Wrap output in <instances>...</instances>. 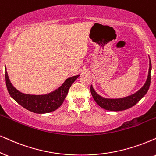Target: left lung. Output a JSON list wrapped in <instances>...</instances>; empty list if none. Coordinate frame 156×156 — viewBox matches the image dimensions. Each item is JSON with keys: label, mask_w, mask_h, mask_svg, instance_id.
I'll return each mask as SVG.
<instances>
[{"label": "left lung", "mask_w": 156, "mask_h": 156, "mask_svg": "<svg viewBox=\"0 0 156 156\" xmlns=\"http://www.w3.org/2000/svg\"><path fill=\"white\" fill-rule=\"evenodd\" d=\"M151 62L150 60V68L146 82L143 87L135 94L127 96V97L121 98H106L98 95L93 88V86H90V93H91L93 98L98 106L106 110L118 112L131 108L132 106H135L147 94V90L149 89L150 85H151Z\"/></svg>", "instance_id": "obj_1"}]
</instances>
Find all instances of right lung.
I'll list each match as a JSON object with an SVG mask.
<instances>
[{
	"mask_svg": "<svg viewBox=\"0 0 156 156\" xmlns=\"http://www.w3.org/2000/svg\"><path fill=\"white\" fill-rule=\"evenodd\" d=\"M5 77L8 91L18 104L34 113L44 114L55 111L62 105L70 86L79 77V75L68 78L60 88L46 95H30L23 94L16 89L11 83L6 71Z\"/></svg>",
	"mask_w": 156,
	"mask_h": 156,
	"instance_id": "obj_1",
	"label": "right lung"
}]
</instances>
